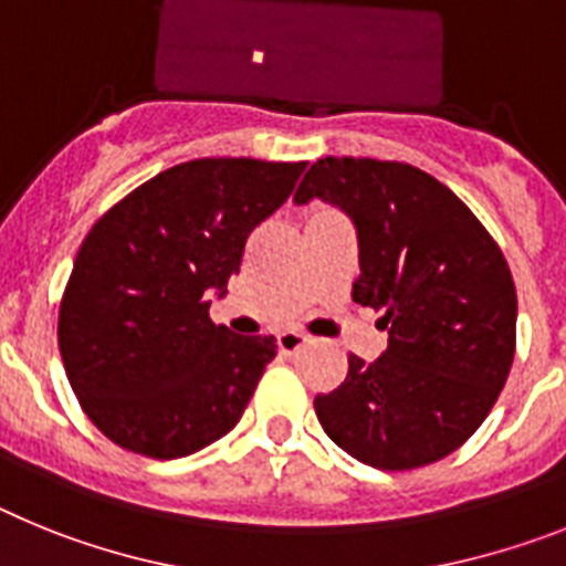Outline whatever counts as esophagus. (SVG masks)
I'll return each instance as SVG.
<instances>
[{"instance_id":"esophagus-1","label":"esophagus","mask_w":566,"mask_h":566,"mask_svg":"<svg viewBox=\"0 0 566 566\" xmlns=\"http://www.w3.org/2000/svg\"><path fill=\"white\" fill-rule=\"evenodd\" d=\"M276 344H279V350L284 353V356H293V353H298L307 344V336L298 331H284L279 333L276 336Z\"/></svg>"}]
</instances>
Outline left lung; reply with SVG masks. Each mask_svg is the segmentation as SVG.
<instances>
[{
  "mask_svg": "<svg viewBox=\"0 0 566 566\" xmlns=\"http://www.w3.org/2000/svg\"><path fill=\"white\" fill-rule=\"evenodd\" d=\"M353 216V302L381 311L387 350L347 356V376L313 407L324 432L361 464L416 470L481 427L515 356L518 298L510 264L453 190L405 161L327 156L296 201Z\"/></svg>",
  "mask_w": 566,
  "mask_h": 566,
  "instance_id": "obj_1",
  "label": "left lung"
}]
</instances>
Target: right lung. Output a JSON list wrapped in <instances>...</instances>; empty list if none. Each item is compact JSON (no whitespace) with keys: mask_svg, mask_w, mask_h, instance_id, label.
Instances as JSON below:
<instances>
[{"mask_svg":"<svg viewBox=\"0 0 566 566\" xmlns=\"http://www.w3.org/2000/svg\"><path fill=\"white\" fill-rule=\"evenodd\" d=\"M307 161L193 159L116 201L78 248L59 353L87 419L122 450L181 459L228 436L276 356L273 336L210 322L208 290Z\"/></svg>","mask_w":566,"mask_h":566,"instance_id":"obj_1","label":"right lung"}]
</instances>
